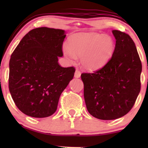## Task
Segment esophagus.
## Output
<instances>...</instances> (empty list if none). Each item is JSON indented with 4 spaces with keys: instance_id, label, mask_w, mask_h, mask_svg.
I'll list each match as a JSON object with an SVG mask.
<instances>
[{
    "instance_id": "esophagus-1",
    "label": "esophagus",
    "mask_w": 148,
    "mask_h": 148,
    "mask_svg": "<svg viewBox=\"0 0 148 148\" xmlns=\"http://www.w3.org/2000/svg\"><path fill=\"white\" fill-rule=\"evenodd\" d=\"M81 73L79 70V69H76V70L75 71V74H74V77L79 78L80 76H81Z\"/></svg>"
}]
</instances>
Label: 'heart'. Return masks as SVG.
Listing matches in <instances>:
<instances>
[{"label": "heart", "mask_w": 148, "mask_h": 148, "mask_svg": "<svg viewBox=\"0 0 148 148\" xmlns=\"http://www.w3.org/2000/svg\"><path fill=\"white\" fill-rule=\"evenodd\" d=\"M114 42L111 37L95 33H78L72 37L69 47L64 46L67 58L74 62L81 58V64L88 70L102 67L108 62L114 51Z\"/></svg>", "instance_id": "heart-1"}]
</instances>
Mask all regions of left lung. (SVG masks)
I'll return each instance as SVG.
<instances>
[{"instance_id":"8db88e82","label":"left lung","mask_w":148,"mask_h":148,"mask_svg":"<svg viewBox=\"0 0 148 148\" xmlns=\"http://www.w3.org/2000/svg\"><path fill=\"white\" fill-rule=\"evenodd\" d=\"M116 42L108 62L93 73H83L84 99L89 113L103 120L128 113L140 90L141 61L128 34L113 30Z\"/></svg>"}]
</instances>
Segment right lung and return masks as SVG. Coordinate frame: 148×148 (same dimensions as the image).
I'll return each mask as SVG.
<instances>
[{"label": "right lung", "instance_id": "add662e5", "mask_svg": "<svg viewBox=\"0 0 148 148\" xmlns=\"http://www.w3.org/2000/svg\"><path fill=\"white\" fill-rule=\"evenodd\" d=\"M64 30L34 28L22 38L10 60L9 90L14 102L24 114L46 118L57 109L61 93L75 72L62 67Z\"/></svg>", "mask_w": 148, "mask_h": 148}]
</instances>
